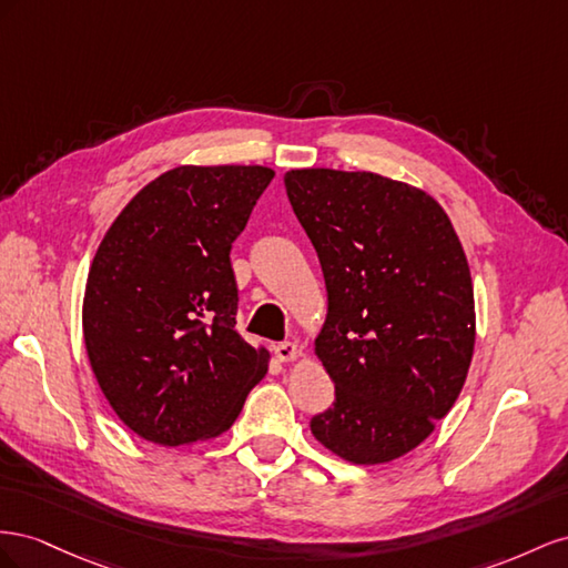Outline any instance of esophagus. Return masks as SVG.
I'll return each mask as SVG.
<instances>
[{
	"label": "esophagus",
	"instance_id": "1",
	"mask_svg": "<svg viewBox=\"0 0 568 568\" xmlns=\"http://www.w3.org/2000/svg\"><path fill=\"white\" fill-rule=\"evenodd\" d=\"M273 352H275V356H278L281 362H293L295 356L300 354V349H297V345L295 343H290V339H285V343H278V345H273Z\"/></svg>",
	"mask_w": 568,
	"mask_h": 568
}]
</instances>
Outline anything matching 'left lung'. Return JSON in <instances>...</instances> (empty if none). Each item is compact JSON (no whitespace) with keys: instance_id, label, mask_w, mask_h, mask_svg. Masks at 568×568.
<instances>
[{"instance_id":"obj_1","label":"left lung","mask_w":568,"mask_h":568,"mask_svg":"<svg viewBox=\"0 0 568 568\" xmlns=\"http://www.w3.org/2000/svg\"><path fill=\"white\" fill-rule=\"evenodd\" d=\"M285 190L328 290L316 354L335 402L312 433L354 464L397 459L452 409L471 364L462 242L426 192L376 173L290 171Z\"/></svg>"}]
</instances>
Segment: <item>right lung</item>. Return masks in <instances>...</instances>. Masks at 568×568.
<instances>
[{
	"instance_id": "obj_1",
	"label": "right lung",
	"mask_w": 568,
	"mask_h": 568,
	"mask_svg": "<svg viewBox=\"0 0 568 568\" xmlns=\"http://www.w3.org/2000/svg\"><path fill=\"white\" fill-rule=\"evenodd\" d=\"M264 166H178L111 223L88 275L83 335L111 409L144 440L187 445L233 426L266 374L235 328V237Z\"/></svg>"
}]
</instances>
